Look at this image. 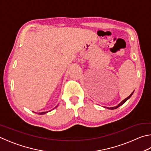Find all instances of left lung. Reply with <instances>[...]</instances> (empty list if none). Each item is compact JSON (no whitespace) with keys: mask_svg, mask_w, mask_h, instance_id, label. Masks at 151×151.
<instances>
[{"mask_svg":"<svg viewBox=\"0 0 151 151\" xmlns=\"http://www.w3.org/2000/svg\"><path fill=\"white\" fill-rule=\"evenodd\" d=\"M134 92V91H133ZM133 92H132V93H131V94L129 95V96L127 98H125V100H123V101H122V102H121V103H120V104H118V105H117V106H116V107H111V108H108V109H116V108H118V107H119L120 106H122V104H124L125 102H126V101H127L128 99H129V98H130V97L131 96H132V94H133Z\"/></svg>","mask_w":151,"mask_h":151,"instance_id":"obj_1","label":"left lung"}]
</instances>
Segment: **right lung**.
<instances>
[{"mask_svg": "<svg viewBox=\"0 0 151 151\" xmlns=\"http://www.w3.org/2000/svg\"><path fill=\"white\" fill-rule=\"evenodd\" d=\"M48 111H45V112H41V113H38V114H40V115H42V114H46V113H47Z\"/></svg>", "mask_w": 151, "mask_h": 151, "instance_id": "obj_1", "label": "right lung"}]
</instances>
